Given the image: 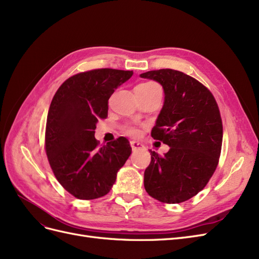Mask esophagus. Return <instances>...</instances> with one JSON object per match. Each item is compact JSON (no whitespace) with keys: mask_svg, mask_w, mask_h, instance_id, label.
I'll list each match as a JSON object with an SVG mask.
<instances>
[{"mask_svg":"<svg viewBox=\"0 0 259 259\" xmlns=\"http://www.w3.org/2000/svg\"><path fill=\"white\" fill-rule=\"evenodd\" d=\"M131 147L133 150H138V149H143L144 145L138 143V142H135V140H133V142H131Z\"/></svg>","mask_w":259,"mask_h":259,"instance_id":"34e87169","label":"esophagus"}]
</instances>
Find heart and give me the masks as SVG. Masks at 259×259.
I'll return each mask as SVG.
<instances>
[{"label": "heart", "instance_id": "heart-1", "mask_svg": "<svg viewBox=\"0 0 259 259\" xmlns=\"http://www.w3.org/2000/svg\"><path fill=\"white\" fill-rule=\"evenodd\" d=\"M137 88H143V89H154V88H159L158 84H155L154 82H146V83H142L139 84ZM125 132L127 133L128 135H132V136H135L138 134V130L134 126H127L126 128H125Z\"/></svg>", "mask_w": 259, "mask_h": 259}]
</instances>
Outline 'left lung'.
Listing matches in <instances>:
<instances>
[{
    "instance_id": "8db88e82",
    "label": "left lung",
    "mask_w": 259,
    "mask_h": 259,
    "mask_svg": "<svg viewBox=\"0 0 259 259\" xmlns=\"http://www.w3.org/2000/svg\"><path fill=\"white\" fill-rule=\"evenodd\" d=\"M159 82L164 104L151 136L169 146L160 156L151 151L144 185L163 203H182L206 186L217 167L223 144V122L216 100L204 85L173 69L140 74Z\"/></svg>"
}]
</instances>
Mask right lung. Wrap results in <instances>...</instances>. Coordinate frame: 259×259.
<instances>
[{
	"label": "right lung",
	"mask_w": 259,
	"mask_h": 259,
	"mask_svg": "<svg viewBox=\"0 0 259 259\" xmlns=\"http://www.w3.org/2000/svg\"><path fill=\"white\" fill-rule=\"evenodd\" d=\"M133 71L95 69L72 75L60 85L51 103L45 150L55 177L80 200L106 195L117 170L132 153L130 142L117 138L98 147L95 128L108 116V100Z\"/></svg>",
	"instance_id": "right-lung-1"
}]
</instances>
